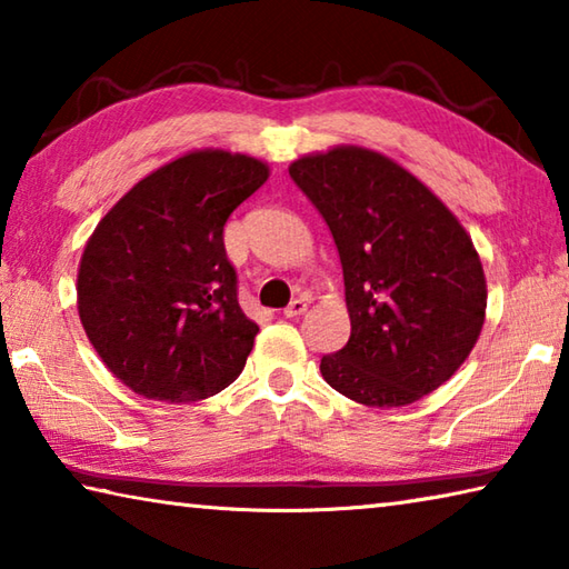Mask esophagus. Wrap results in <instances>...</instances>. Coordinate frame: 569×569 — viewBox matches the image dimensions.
<instances>
[{
    "instance_id": "1",
    "label": "esophagus",
    "mask_w": 569,
    "mask_h": 569,
    "mask_svg": "<svg viewBox=\"0 0 569 569\" xmlns=\"http://www.w3.org/2000/svg\"><path fill=\"white\" fill-rule=\"evenodd\" d=\"M306 308H308V303L303 301V298H293V301L283 308V316H286V318L303 316V313H306Z\"/></svg>"
}]
</instances>
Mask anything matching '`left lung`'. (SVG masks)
Here are the masks:
<instances>
[{
	"mask_svg": "<svg viewBox=\"0 0 569 569\" xmlns=\"http://www.w3.org/2000/svg\"><path fill=\"white\" fill-rule=\"evenodd\" d=\"M343 266L350 338L320 358L326 383L400 408L465 363L485 320L480 256L450 209L383 153L336 147L291 163Z\"/></svg>",
	"mask_w": 569,
	"mask_h": 569,
	"instance_id": "obj_1",
	"label": "left lung"
}]
</instances>
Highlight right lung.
Masks as SVG:
<instances>
[{"label":"right lung","instance_id":"add662e5","mask_svg":"<svg viewBox=\"0 0 569 569\" xmlns=\"http://www.w3.org/2000/svg\"><path fill=\"white\" fill-rule=\"evenodd\" d=\"M266 179L246 153L191 151L141 179L91 233L79 318L133 392L193 402L241 376L258 326L239 306L223 226Z\"/></svg>","mask_w":569,"mask_h":569}]
</instances>
